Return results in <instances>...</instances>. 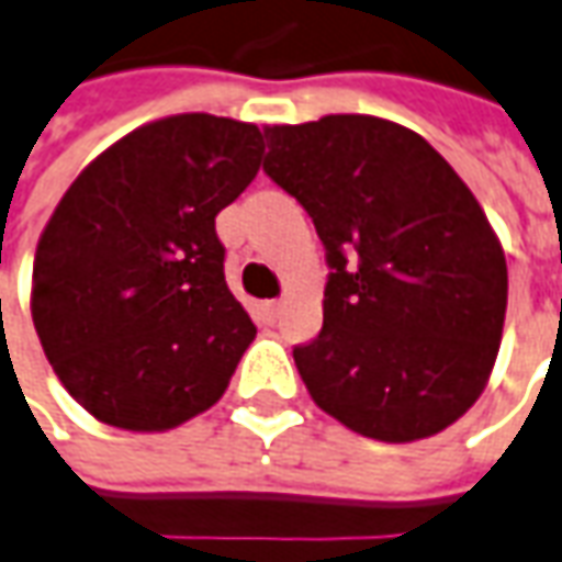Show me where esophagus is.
<instances>
[{"label": "esophagus", "instance_id": "34e87169", "mask_svg": "<svg viewBox=\"0 0 562 562\" xmlns=\"http://www.w3.org/2000/svg\"><path fill=\"white\" fill-rule=\"evenodd\" d=\"M278 312H281V303H278V300H266V303L259 305V315H262L266 324H272V321L278 318Z\"/></svg>", "mask_w": 562, "mask_h": 562}]
</instances>
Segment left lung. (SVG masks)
<instances>
[{
    "mask_svg": "<svg viewBox=\"0 0 562 562\" xmlns=\"http://www.w3.org/2000/svg\"><path fill=\"white\" fill-rule=\"evenodd\" d=\"M262 170L312 216L330 266L324 327L293 348L312 401L363 437L443 431L481 397L508 266L459 173L376 115L266 127Z\"/></svg>",
    "mask_w": 562,
    "mask_h": 562,
    "instance_id": "obj_1",
    "label": "left lung"
}]
</instances>
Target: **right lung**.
Returning <instances> with one entry per match:
<instances>
[{
    "label": "right lung",
    "instance_id": "obj_1",
    "mask_svg": "<svg viewBox=\"0 0 562 562\" xmlns=\"http://www.w3.org/2000/svg\"><path fill=\"white\" fill-rule=\"evenodd\" d=\"M257 125L207 112L131 131L76 177L33 262L45 358L91 416L168 431L214 406L257 327L216 214L257 177Z\"/></svg>",
    "mask_w": 562,
    "mask_h": 562
}]
</instances>
